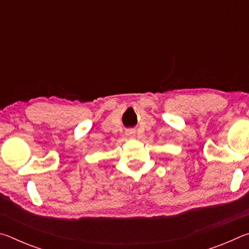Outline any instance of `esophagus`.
<instances>
[{"mask_svg": "<svg viewBox=\"0 0 249 249\" xmlns=\"http://www.w3.org/2000/svg\"><path fill=\"white\" fill-rule=\"evenodd\" d=\"M126 135H128V136H135V129L133 128L126 129Z\"/></svg>", "mask_w": 249, "mask_h": 249, "instance_id": "1", "label": "esophagus"}]
</instances>
